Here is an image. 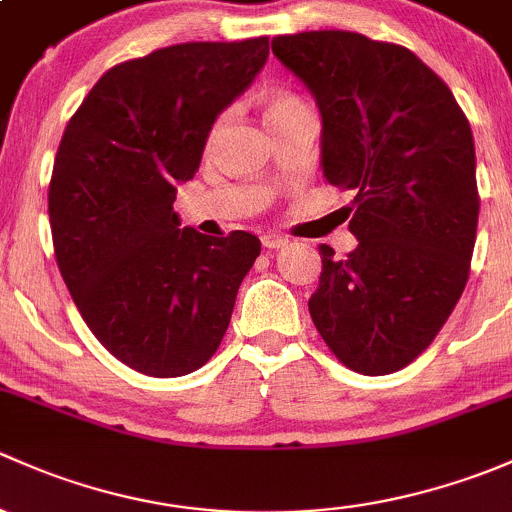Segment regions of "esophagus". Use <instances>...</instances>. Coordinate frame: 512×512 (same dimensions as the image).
I'll use <instances>...</instances> for the list:
<instances>
[{"label":"esophagus","mask_w":512,"mask_h":512,"mask_svg":"<svg viewBox=\"0 0 512 512\" xmlns=\"http://www.w3.org/2000/svg\"><path fill=\"white\" fill-rule=\"evenodd\" d=\"M261 244H263V249H281V246L288 244V239L281 234H263Z\"/></svg>","instance_id":"esophagus-1"}]
</instances>
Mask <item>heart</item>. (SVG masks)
Masks as SVG:
<instances>
[{
	"mask_svg": "<svg viewBox=\"0 0 512 512\" xmlns=\"http://www.w3.org/2000/svg\"><path fill=\"white\" fill-rule=\"evenodd\" d=\"M300 108H308V105H305L300 98L288 96V93H273V96L266 98V120L281 118V115H288V113H293V110H300ZM221 128H224V118H219L217 123H214L212 133H209V145H214V140L219 138Z\"/></svg>",
	"mask_w": 512,
	"mask_h": 512,
	"instance_id": "b5f03b06",
	"label": "heart"
}]
</instances>
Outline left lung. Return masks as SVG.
I'll list each match as a JSON object with an SVG mask.
<instances>
[{"label": "left lung", "mask_w": 512, "mask_h": 512, "mask_svg": "<svg viewBox=\"0 0 512 512\" xmlns=\"http://www.w3.org/2000/svg\"><path fill=\"white\" fill-rule=\"evenodd\" d=\"M273 54L323 115V175L355 192L357 249L320 244L308 308L350 370L389 374L414 362L456 308L478 229L476 147L468 118L419 56L355 31L276 36Z\"/></svg>", "instance_id": "1"}]
</instances>
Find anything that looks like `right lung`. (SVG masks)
Masks as SVG:
<instances>
[{
    "instance_id": "right-lung-1",
    "label": "right lung",
    "mask_w": 512,
    "mask_h": 512,
    "mask_svg": "<svg viewBox=\"0 0 512 512\" xmlns=\"http://www.w3.org/2000/svg\"><path fill=\"white\" fill-rule=\"evenodd\" d=\"M266 59L268 36L157 49L105 71L63 130L49 182L56 263L91 333L130 370H199L229 328L261 241L179 229L172 204Z\"/></svg>"
}]
</instances>
